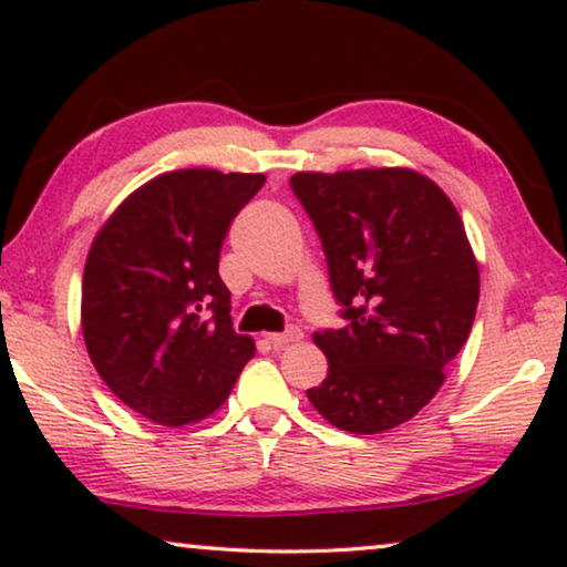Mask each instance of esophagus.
Instances as JSON below:
<instances>
[{
	"mask_svg": "<svg viewBox=\"0 0 567 567\" xmlns=\"http://www.w3.org/2000/svg\"><path fill=\"white\" fill-rule=\"evenodd\" d=\"M305 338V332H301L299 328H289L286 332H270L268 336V343L274 348H284L289 343H299V340Z\"/></svg>",
	"mask_w": 567,
	"mask_h": 567,
	"instance_id": "esophagus-1",
	"label": "esophagus"
}]
</instances>
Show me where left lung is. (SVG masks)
Wrapping results in <instances>:
<instances>
[{
  "instance_id": "obj_1",
  "label": "left lung",
  "mask_w": 567,
  "mask_h": 567,
  "mask_svg": "<svg viewBox=\"0 0 567 567\" xmlns=\"http://www.w3.org/2000/svg\"><path fill=\"white\" fill-rule=\"evenodd\" d=\"M346 328L315 332L328 377L307 398L340 431L382 433L429 405L467 343L480 270L462 216L408 167L297 173Z\"/></svg>"
}]
</instances>
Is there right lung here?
<instances>
[{
	"instance_id": "right-lung-1",
	"label": "right lung",
	"mask_w": 567,
	"mask_h": 567,
	"mask_svg": "<svg viewBox=\"0 0 567 567\" xmlns=\"http://www.w3.org/2000/svg\"><path fill=\"white\" fill-rule=\"evenodd\" d=\"M266 175L193 167L136 188L92 239L82 276V336L123 405L188 425L224 405L255 355L237 336L219 252Z\"/></svg>"
}]
</instances>
